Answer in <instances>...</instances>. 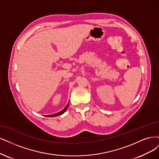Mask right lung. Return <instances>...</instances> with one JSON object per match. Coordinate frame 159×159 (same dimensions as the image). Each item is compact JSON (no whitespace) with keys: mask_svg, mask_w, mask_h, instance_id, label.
Listing matches in <instances>:
<instances>
[{"mask_svg":"<svg viewBox=\"0 0 159 159\" xmlns=\"http://www.w3.org/2000/svg\"><path fill=\"white\" fill-rule=\"evenodd\" d=\"M68 106H69V104H67V106L65 107L62 111H61L60 112H59V113H56V114H54V115H46V116H48V117H53V116H58V115H62L65 111H66V109H67V107H68Z\"/></svg>","mask_w":159,"mask_h":159,"instance_id":"1","label":"right lung"}]
</instances>
